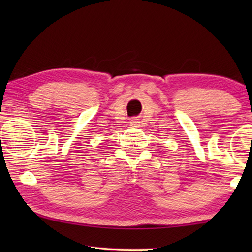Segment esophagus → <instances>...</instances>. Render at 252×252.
<instances>
[{
	"mask_svg": "<svg viewBox=\"0 0 252 252\" xmlns=\"http://www.w3.org/2000/svg\"><path fill=\"white\" fill-rule=\"evenodd\" d=\"M130 123H131V126H139V121H138V119H132Z\"/></svg>",
	"mask_w": 252,
	"mask_h": 252,
	"instance_id": "34e87169",
	"label": "esophagus"
}]
</instances>
